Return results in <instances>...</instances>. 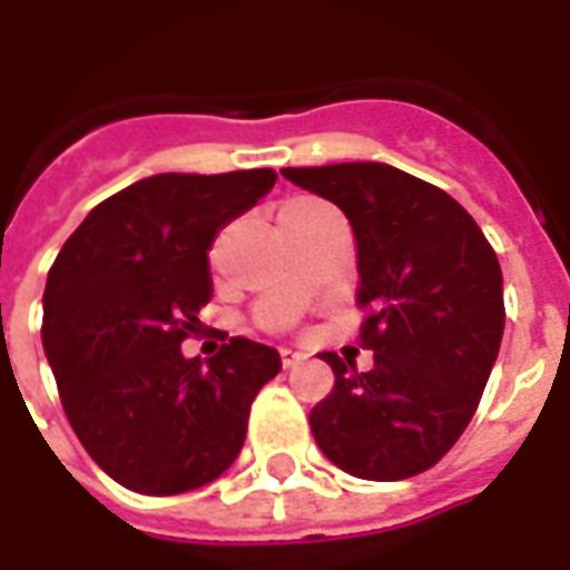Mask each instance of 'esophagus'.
I'll list each match as a JSON object with an SVG mask.
<instances>
[{
  "instance_id": "1",
  "label": "esophagus",
  "mask_w": 570,
  "mask_h": 570,
  "mask_svg": "<svg viewBox=\"0 0 570 570\" xmlns=\"http://www.w3.org/2000/svg\"><path fill=\"white\" fill-rule=\"evenodd\" d=\"M305 360H308V354H302V351H289V347L281 351V363H284V370H296L298 363H305Z\"/></svg>"
}]
</instances>
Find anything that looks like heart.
<instances>
[{
  "label": "heart",
  "mask_w": 570,
  "mask_h": 570,
  "mask_svg": "<svg viewBox=\"0 0 570 570\" xmlns=\"http://www.w3.org/2000/svg\"><path fill=\"white\" fill-rule=\"evenodd\" d=\"M308 204H314V200H308V198H298V200H289V204H286L284 210H298V207H308Z\"/></svg>",
  "instance_id": "heart-1"
}]
</instances>
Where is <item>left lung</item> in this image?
Segmentation results:
<instances>
[{
    "label": "left lung",
    "instance_id": "left-lung-1",
    "mask_svg": "<svg viewBox=\"0 0 570 570\" xmlns=\"http://www.w3.org/2000/svg\"><path fill=\"white\" fill-rule=\"evenodd\" d=\"M333 200L357 240L360 326L375 366L323 354L335 384L311 409L321 452L345 473L396 482L440 461L473 419L503 335V277L473 216L391 164L284 167Z\"/></svg>",
    "mask_w": 570,
    "mask_h": 570
}]
</instances>
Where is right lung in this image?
<instances>
[{
	"mask_svg": "<svg viewBox=\"0 0 570 570\" xmlns=\"http://www.w3.org/2000/svg\"><path fill=\"white\" fill-rule=\"evenodd\" d=\"M274 179L272 167L149 176L97 204L57 253L45 357L76 436L125 489L183 494L223 476L281 372L274 347L240 335L210 360L179 351L213 296V240Z\"/></svg>",
	"mask_w": 570,
	"mask_h": 570,
	"instance_id": "add662e5",
	"label": "right lung"
}]
</instances>
